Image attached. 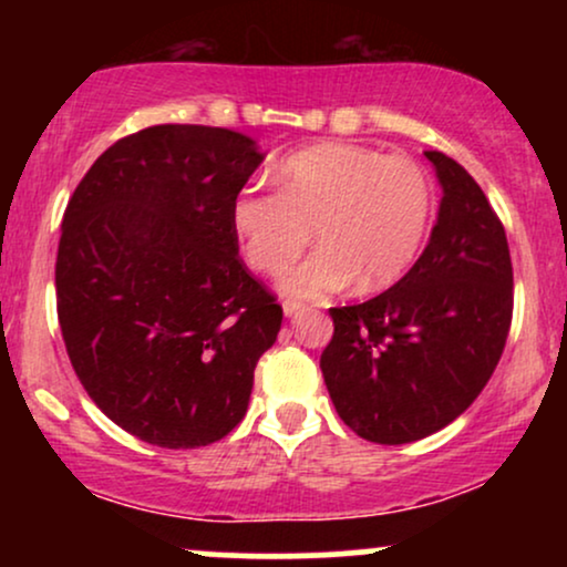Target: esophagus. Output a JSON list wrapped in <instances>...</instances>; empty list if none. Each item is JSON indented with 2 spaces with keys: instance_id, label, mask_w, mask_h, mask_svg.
<instances>
[{
  "instance_id": "34e87169",
  "label": "esophagus",
  "mask_w": 567,
  "mask_h": 567,
  "mask_svg": "<svg viewBox=\"0 0 567 567\" xmlns=\"http://www.w3.org/2000/svg\"><path fill=\"white\" fill-rule=\"evenodd\" d=\"M303 309H306V303H301V301H285V303H282L285 317H296V315H301Z\"/></svg>"
}]
</instances>
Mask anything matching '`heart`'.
Returning a JSON list of instances; mask_svg holds the SVG:
<instances>
[{
    "label": "heart",
    "mask_w": 567,
    "mask_h": 567,
    "mask_svg": "<svg viewBox=\"0 0 567 567\" xmlns=\"http://www.w3.org/2000/svg\"><path fill=\"white\" fill-rule=\"evenodd\" d=\"M277 192L243 188L231 199V229L245 261L261 275H282L311 243L320 250L285 277V292L317 298L347 288L394 285L419 258L432 181L405 154L357 143H317L275 171Z\"/></svg>",
    "instance_id": "b5f03b06"
}]
</instances>
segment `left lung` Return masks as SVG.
I'll return each mask as SVG.
<instances>
[{
  "label": "left lung",
  "instance_id": "1",
  "mask_svg": "<svg viewBox=\"0 0 567 567\" xmlns=\"http://www.w3.org/2000/svg\"><path fill=\"white\" fill-rule=\"evenodd\" d=\"M442 184L426 250L394 288L336 306L320 357L330 400L362 440L405 445L440 432L477 400L512 328L506 231L458 162L426 152Z\"/></svg>",
  "mask_w": 567,
  "mask_h": 567
}]
</instances>
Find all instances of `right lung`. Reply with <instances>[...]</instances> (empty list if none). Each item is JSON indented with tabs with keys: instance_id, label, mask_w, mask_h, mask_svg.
<instances>
[{
	"instance_id": "1",
	"label": "right lung",
	"mask_w": 567,
	"mask_h": 567,
	"mask_svg": "<svg viewBox=\"0 0 567 567\" xmlns=\"http://www.w3.org/2000/svg\"><path fill=\"white\" fill-rule=\"evenodd\" d=\"M264 154L226 127L109 146L63 213L58 322L84 392L148 445L202 447L245 419L282 306L247 271L231 199Z\"/></svg>"
}]
</instances>
